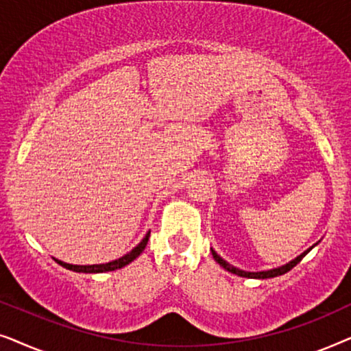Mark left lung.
<instances>
[{
    "instance_id": "left-lung-1",
    "label": "left lung",
    "mask_w": 351,
    "mask_h": 351,
    "mask_svg": "<svg viewBox=\"0 0 351 351\" xmlns=\"http://www.w3.org/2000/svg\"><path fill=\"white\" fill-rule=\"evenodd\" d=\"M315 246H316V244H315ZM311 249H313V246H311L310 249H306L305 252H302L299 257H295L294 261H291L289 263H286V265L278 267V268H273V270H267V271H244V270H239V268L230 265V263H228L227 261H223V258L220 257L219 254L214 251V249H210V252H213L214 261L217 262L220 267H223L227 271L233 273V275H238V276H243V278H256V280H265V278H275V276L285 275V273L292 270V268H294V267L297 265V263H299V262L302 261V258H304V257L306 256V254H308V252L311 251Z\"/></svg>"
}]
</instances>
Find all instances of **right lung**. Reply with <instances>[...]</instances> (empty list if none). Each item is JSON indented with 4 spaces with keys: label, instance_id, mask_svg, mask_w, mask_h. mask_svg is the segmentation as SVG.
<instances>
[{
    "label": "right lung",
    "instance_id": "1",
    "mask_svg": "<svg viewBox=\"0 0 351 351\" xmlns=\"http://www.w3.org/2000/svg\"><path fill=\"white\" fill-rule=\"evenodd\" d=\"M148 237H150V233H147L145 238H143L142 241L138 243L137 246L134 247L131 252H128L126 256L119 257V258H117V261L108 262V263H99V265H71V263H65V262H62V261H57V258H54V261L59 263V265L66 268V270L78 271V273H105V271H113V270H118V268L126 267L128 263H131L134 261V258H137L138 256H141L142 251H143V249H145L147 243H148Z\"/></svg>",
    "mask_w": 351,
    "mask_h": 351
}]
</instances>
